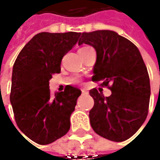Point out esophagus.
<instances>
[{"instance_id":"1","label":"esophagus","mask_w":160,"mask_h":160,"mask_svg":"<svg viewBox=\"0 0 160 160\" xmlns=\"http://www.w3.org/2000/svg\"><path fill=\"white\" fill-rule=\"evenodd\" d=\"M82 93L83 94H87L88 93V91L86 89H82Z\"/></svg>"}]
</instances>
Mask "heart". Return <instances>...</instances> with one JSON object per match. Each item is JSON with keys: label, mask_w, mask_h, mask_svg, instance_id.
I'll return each mask as SVG.
<instances>
[{"label": "heart", "mask_w": 160, "mask_h": 160, "mask_svg": "<svg viewBox=\"0 0 160 160\" xmlns=\"http://www.w3.org/2000/svg\"><path fill=\"white\" fill-rule=\"evenodd\" d=\"M82 49H83V48H82Z\"/></svg>", "instance_id": "heart-1"}]
</instances>
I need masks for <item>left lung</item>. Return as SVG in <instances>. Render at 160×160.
Returning <instances> with one entry per match:
<instances>
[{"instance_id":"8db88e82","label":"left lung","mask_w":160,"mask_h":160,"mask_svg":"<svg viewBox=\"0 0 160 160\" xmlns=\"http://www.w3.org/2000/svg\"><path fill=\"white\" fill-rule=\"evenodd\" d=\"M92 46L97 58L92 81H102L111 95L104 97L93 88L90 95L94 106L90 110L91 126L103 138L123 142L142 126L148 115L150 77L138 48L131 41L110 30L83 33L78 45Z\"/></svg>"}]
</instances>
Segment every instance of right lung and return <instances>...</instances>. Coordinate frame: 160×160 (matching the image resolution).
<instances>
[{"mask_svg":"<svg viewBox=\"0 0 160 160\" xmlns=\"http://www.w3.org/2000/svg\"><path fill=\"white\" fill-rule=\"evenodd\" d=\"M81 33L35 34L13 65L10 103L21 132L41 145L52 143L70 128V116L81 91L67 85L51 94L49 81L60 72L62 58L76 45Z\"/></svg>","mask_w":160,"mask_h":160,"instance_id":"obj_1","label":"right lung"}]
</instances>
